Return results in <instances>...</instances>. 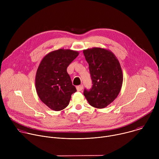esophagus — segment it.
<instances>
[{
    "mask_svg": "<svg viewBox=\"0 0 159 159\" xmlns=\"http://www.w3.org/2000/svg\"><path fill=\"white\" fill-rule=\"evenodd\" d=\"M76 89L77 90V91H81V90L83 89V85H78L76 87Z\"/></svg>",
    "mask_w": 159,
    "mask_h": 159,
    "instance_id": "obj_1",
    "label": "esophagus"
}]
</instances>
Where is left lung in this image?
Listing matches in <instances>:
<instances>
[{"instance_id":"obj_1","label":"left lung","mask_w":159,"mask_h":159,"mask_svg":"<svg viewBox=\"0 0 159 159\" xmlns=\"http://www.w3.org/2000/svg\"><path fill=\"white\" fill-rule=\"evenodd\" d=\"M89 63L93 87L84 89V95L93 107H107L118 97L123 80L120 63L109 50L94 47L83 50Z\"/></svg>"}]
</instances>
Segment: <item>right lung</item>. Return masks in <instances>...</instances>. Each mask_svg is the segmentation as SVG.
Here are the masks:
<instances>
[{
    "instance_id": "1",
    "label": "right lung",
    "mask_w": 159,
    "mask_h": 159,
    "mask_svg": "<svg viewBox=\"0 0 159 159\" xmlns=\"http://www.w3.org/2000/svg\"><path fill=\"white\" fill-rule=\"evenodd\" d=\"M79 54L77 51L61 48L45 55L39 65L35 77L36 92L40 100L53 111L65 109L77 91L66 69Z\"/></svg>"
}]
</instances>
